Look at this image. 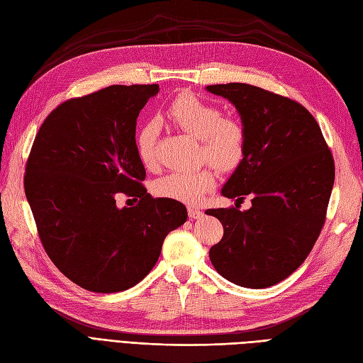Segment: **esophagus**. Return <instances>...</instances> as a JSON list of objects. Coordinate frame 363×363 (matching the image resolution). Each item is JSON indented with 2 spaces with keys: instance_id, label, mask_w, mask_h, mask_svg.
Masks as SVG:
<instances>
[{
  "instance_id": "34e87169",
  "label": "esophagus",
  "mask_w": 363,
  "mask_h": 363,
  "mask_svg": "<svg viewBox=\"0 0 363 363\" xmlns=\"http://www.w3.org/2000/svg\"><path fill=\"white\" fill-rule=\"evenodd\" d=\"M188 213H189V218H191V219H199V218L203 216V212L200 211L199 207H195V206L188 207Z\"/></svg>"
}]
</instances>
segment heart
<instances>
[{
  "label": "heart",
  "mask_w": 363,
  "mask_h": 363,
  "mask_svg": "<svg viewBox=\"0 0 363 363\" xmlns=\"http://www.w3.org/2000/svg\"><path fill=\"white\" fill-rule=\"evenodd\" d=\"M163 115L174 125L200 139V159L221 172H232L244 162L247 152V130L238 118L223 116L218 106L207 103L192 94H180L164 108ZM136 155L145 168L157 160V130L152 123L145 124L136 135ZM215 188L211 169L172 171L160 177L152 191L160 199L182 203H196Z\"/></svg>",
  "instance_id": "b5f03b06"
}]
</instances>
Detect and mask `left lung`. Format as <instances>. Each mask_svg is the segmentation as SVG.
Listing matches in <instances>:
<instances>
[{"label": "left lung", "mask_w": 363, "mask_h": 363, "mask_svg": "<svg viewBox=\"0 0 363 363\" xmlns=\"http://www.w3.org/2000/svg\"><path fill=\"white\" fill-rule=\"evenodd\" d=\"M207 91L232 101L247 130L245 159L223 188L236 207L206 211L224 225L208 257L228 281L268 288L301 265L321 233L335 183L332 151L313 115L288 96L245 83ZM245 194L252 207L240 213Z\"/></svg>", "instance_id": "left-lung-1"}]
</instances>
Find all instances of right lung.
<instances>
[{"mask_svg":"<svg viewBox=\"0 0 363 363\" xmlns=\"http://www.w3.org/2000/svg\"><path fill=\"white\" fill-rule=\"evenodd\" d=\"M159 84H113L59 104L30 150L24 189L48 257L92 292L135 286L156 265L186 207L147 194L136 119ZM140 201L119 209L116 195Z\"/></svg>","mask_w":363,"mask_h":363,"instance_id":"add662e5","label":"right lung"}]
</instances>
